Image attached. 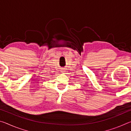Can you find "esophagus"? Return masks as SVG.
Segmentation results:
<instances>
[{
  "label": "esophagus",
  "mask_w": 131,
  "mask_h": 131,
  "mask_svg": "<svg viewBox=\"0 0 131 131\" xmlns=\"http://www.w3.org/2000/svg\"><path fill=\"white\" fill-rule=\"evenodd\" d=\"M65 72V70H64V69H62L61 70V72Z\"/></svg>",
  "instance_id": "obj_1"
}]
</instances>
